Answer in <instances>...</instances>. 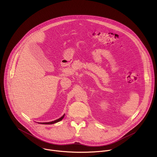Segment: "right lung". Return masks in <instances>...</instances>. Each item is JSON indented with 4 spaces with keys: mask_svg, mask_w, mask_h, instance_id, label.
Here are the masks:
<instances>
[{
    "mask_svg": "<svg viewBox=\"0 0 157 157\" xmlns=\"http://www.w3.org/2000/svg\"><path fill=\"white\" fill-rule=\"evenodd\" d=\"M64 114L61 117H60L59 119H58L56 121H52V122H42V123H40V124H53L56 123L58 122H59L60 121H61L64 118Z\"/></svg>",
    "mask_w": 157,
    "mask_h": 157,
    "instance_id": "right-lung-1",
    "label": "right lung"
}]
</instances>
